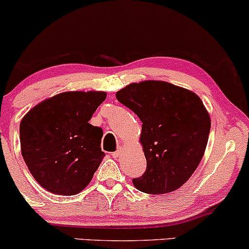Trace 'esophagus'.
<instances>
[{
  "mask_svg": "<svg viewBox=\"0 0 249 249\" xmlns=\"http://www.w3.org/2000/svg\"><path fill=\"white\" fill-rule=\"evenodd\" d=\"M121 153H122V148H119V149H117L116 152H113V153H112L111 155H112V157L115 158V159H117V158L121 157Z\"/></svg>",
  "mask_w": 249,
  "mask_h": 249,
  "instance_id": "esophagus-1",
  "label": "esophagus"
}]
</instances>
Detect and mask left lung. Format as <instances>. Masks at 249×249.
<instances>
[{
    "mask_svg": "<svg viewBox=\"0 0 249 249\" xmlns=\"http://www.w3.org/2000/svg\"><path fill=\"white\" fill-rule=\"evenodd\" d=\"M117 100L142 123L140 142L147 167L133 178L138 190L168 194L191 178L204 155L211 121L195 92L164 81L131 83Z\"/></svg>",
    "mask_w": 249,
    "mask_h": 249,
    "instance_id": "8db88e82",
    "label": "left lung"
}]
</instances>
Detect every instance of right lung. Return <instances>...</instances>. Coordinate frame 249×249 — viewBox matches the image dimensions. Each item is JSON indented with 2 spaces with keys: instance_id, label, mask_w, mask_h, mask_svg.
I'll use <instances>...</instances> for the list:
<instances>
[{
  "instance_id": "add662e5",
  "label": "right lung",
  "mask_w": 249,
  "mask_h": 249,
  "mask_svg": "<svg viewBox=\"0 0 249 249\" xmlns=\"http://www.w3.org/2000/svg\"><path fill=\"white\" fill-rule=\"evenodd\" d=\"M104 91H66L32 107L19 125L22 155L36 181L61 196L90 183L104 158L103 131L89 124Z\"/></svg>"
}]
</instances>
